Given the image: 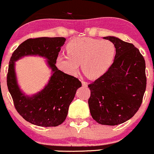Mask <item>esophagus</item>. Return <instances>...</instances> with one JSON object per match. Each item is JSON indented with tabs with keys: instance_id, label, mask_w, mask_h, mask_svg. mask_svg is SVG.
Wrapping results in <instances>:
<instances>
[{
	"instance_id": "esophagus-1",
	"label": "esophagus",
	"mask_w": 154,
	"mask_h": 154,
	"mask_svg": "<svg viewBox=\"0 0 154 154\" xmlns=\"http://www.w3.org/2000/svg\"><path fill=\"white\" fill-rule=\"evenodd\" d=\"M82 85H83L84 87H87V86H88V82H85V81H82Z\"/></svg>"
}]
</instances>
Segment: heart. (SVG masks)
I'll use <instances>...</instances> for the list:
<instances>
[{"instance_id": "obj_1", "label": "heart", "mask_w": 154, "mask_h": 154, "mask_svg": "<svg viewBox=\"0 0 154 154\" xmlns=\"http://www.w3.org/2000/svg\"><path fill=\"white\" fill-rule=\"evenodd\" d=\"M67 54L58 55L57 67L74 75L82 64L84 73L90 79L104 75L112 65L116 55V46L109 40L82 37L70 41L66 45Z\"/></svg>"}]
</instances>
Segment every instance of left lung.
I'll return each mask as SVG.
<instances>
[{
	"instance_id": "1",
	"label": "left lung",
	"mask_w": 154,
	"mask_h": 154,
	"mask_svg": "<svg viewBox=\"0 0 154 154\" xmlns=\"http://www.w3.org/2000/svg\"><path fill=\"white\" fill-rule=\"evenodd\" d=\"M104 38L115 44V58L108 70L88 85V104L95 121L113 126L132 118L142 104L146 89L145 61L134 44L114 36Z\"/></svg>"
}]
</instances>
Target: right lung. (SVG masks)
<instances>
[{
    "label": "right lung",
    "instance_id": "1",
    "mask_svg": "<svg viewBox=\"0 0 154 154\" xmlns=\"http://www.w3.org/2000/svg\"><path fill=\"white\" fill-rule=\"evenodd\" d=\"M65 41L62 37L27 39L18 46L11 57L6 82L8 90L17 111L31 124L41 127L62 124L76 90L82 87L79 79L64 73L55 66L56 58ZM29 55L46 58L52 72L45 88L32 96L26 95L20 90L15 72V61Z\"/></svg>",
    "mask_w": 154,
    "mask_h": 154
}]
</instances>
